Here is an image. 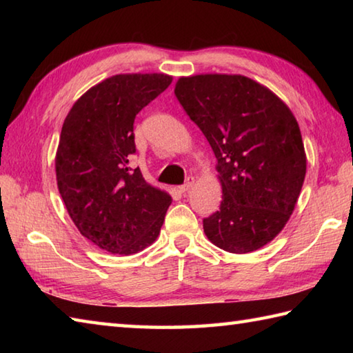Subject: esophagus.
Instances as JSON below:
<instances>
[{"instance_id": "esophagus-1", "label": "esophagus", "mask_w": 353, "mask_h": 353, "mask_svg": "<svg viewBox=\"0 0 353 353\" xmlns=\"http://www.w3.org/2000/svg\"><path fill=\"white\" fill-rule=\"evenodd\" d=\"M194 182H196V179H194L192 176H191V177H188V179H186V182H185L183 185L179 186V191H181V192H186V191H190V190L192 188Z\"/></svg>"}]
</instances>
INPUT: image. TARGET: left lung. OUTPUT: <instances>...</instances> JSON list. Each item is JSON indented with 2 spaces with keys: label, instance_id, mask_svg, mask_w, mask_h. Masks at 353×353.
Instances as JSON below:
<instances>
[{
  "label": "left lung",
  "instance_id": "8db88e82",
  "mask_svg": "<svg viewBox=\"0 0 353 353\" xmlns=\"http://www.w3.org/2000/svg\"><path fill=\"white\" fill-rule=\"evenodd\" d=\"M174 94L216 157L223 201L203 219L209 241L249 253L279 234L294 211L306 172L301 129L287 104L249 77H181Z\"/></svg>",
  "mask_w": 353,
  "mask_h": 353
}]
</instances>
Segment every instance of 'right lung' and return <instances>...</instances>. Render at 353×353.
<instances>
[{"mask_svg": "<svg viewBox=\"0 0 353 353\" xmlns=\"http://www.w3.org/2000/svg\"><path fill=\"white\" fill-rule=\"evenodd\" d=\"M167 74H118L74 103L56 153L59 192L80 234L100 249L133 254L154 243L170 194L132 170L138 112L171 83Z\"/></svg>", "mask_w": 353, "mask_h": 353, "instance_id": "add662e5", "label": "right lung"}]
</instances>
